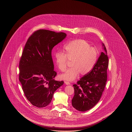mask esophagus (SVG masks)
<instances>
[{
  "label": "esophagus",
  "mask_w": 132,
  "mask_h": 132,
  "mask_svg": "<svg viewBox=\"0 0 132 132\" xmlns=\"http://www.w3.org/2000/svg\"><path fill=\"white\" fill-rule=\"evenodd\" d=\"M65 84L66 85H70V83L69 81H65Z\"/></svg>",
  "instance_id": "obj_1"
}]
</instances>
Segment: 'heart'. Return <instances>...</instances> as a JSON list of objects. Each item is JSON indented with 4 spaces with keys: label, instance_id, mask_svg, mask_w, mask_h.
I'll use <instances>...</instances> for the list:
<instances>
[{
    "label": "heart",
    "instance_id": "b5f03b06",
    "mask_svg": "<svg viewBox=\"0 0 132 132\" xmlns=\"http://www.w3.org/2000/svg\"><path fill=\"white\" fill-rule=\"evenodd\" d=\"M65 54L57 52L55 54V62L59 69L64 71L67 67L68 61H72V68L60 76V78L72 81L79 73L85 76L93 69L98 56L97 48L90 47V44L84 39H76L65 46Z\"/></svg>",
    "mask_w": 132,
    "mask_h": 132
}]
</instances>
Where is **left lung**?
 Listing matches in <instances>:
<instances>
[{
	"label": "left lung",
	"mask_w": 132,
	"mask_h": 132,
	"mask_svg": "<svg viewBox=\"0 0 132 132\" xmlns=\"http://www.w3.org/2000/svg\"><path fill=\"white\" fill-rule=\"evenodd\" d=\"M102 52L93 69L73 85L75 95L72 100L73 107L84 112L93 108L98 102L104 91L107 80L109 59L106 48L102 43Z\"/></svg>",
	"instance_id": "1"
}]
</instances>
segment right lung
I'll use <instances>...</instances> for the list:
<instances>
[{"label": "right lung", "instance_id": "add662e5", "mask_svg": "<svg viewBox=\"0 0 132 132\" xmlns=\"http://www.w3.org/2000/svg\"><path fill=\"white\" fill-rule=\"evenodd\" d=\"M67 36L62 32L40 29L34 31L25 44L19 62V79L31 104L43 108L51 102L54 93L64 84L54 80L51 51Z\"/></svg>", "mask_w": 132, "mask_h": 132}]
</instances>
